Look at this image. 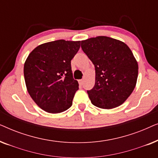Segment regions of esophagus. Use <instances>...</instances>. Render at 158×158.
<instances>
[{"label":"esophagus","mask_w":158,"mask_h":158,"mask_svg":"<svg viewBox=\"0 0 158 158\" xmlns=\"http://www.w3.org/2000/svg\"><path fill=\"white\" fill-rule=\"evenodd\" d=\"M78 83H79L80 85H83V79L79 80V81H78Z\"/></svg>","instance_id":"1"}]
</instances>
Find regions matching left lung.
I'll return each instance as SVG.
<instances>
[{
	"label": "left lung",
	"instance_id": "left-lung-1",
	"mask_svg": "<svg viewBox=\"0 0 158 158\" xmlns=\"http://www.w3.org/2000/svg\"><path fill=\"white\" fill-rule=\"evenodd\" d=\"M81 47L95 66V85L88 90L96 106H119L135 89L138 63L130 48L122 41L99 36L81 41Z\"/></svg>",
	"mask_w": 158,
	"mask_h": 158
}]
</instances>
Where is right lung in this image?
I'll return each mask as SVG.
<instances>
[{"label": "right lung", "mask_w": 158, "mask_h": 158, "mask_svg": "<svg viewBox=\"0 0 158 158\" xmlns=\"http://www.w3.org/2000/svg\"><path fill=\"white\" fill-rule=\"evenodd\" d=\"M81 41L60 40L39 45L26 60L23 74L27 91L39 107L61 113L73 104L78 82L73 77L71 60Z\"/></svg>", "instance_id": "add662e5"}]
</instances>
